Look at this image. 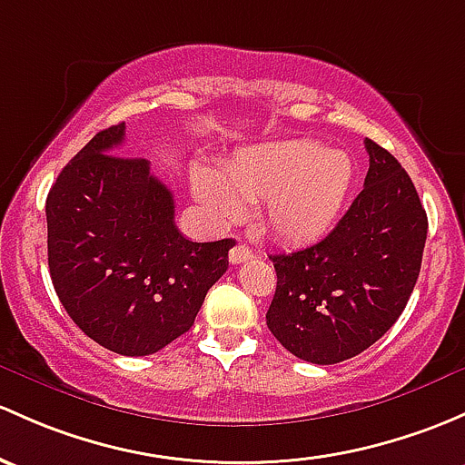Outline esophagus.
Instances as JSON below:
<instances>
[{"label": "esophagus", "instance_id": "34e87169", "mask_svg": "<svg viewBox=\"0 0 465 465\" xmlns=\"http://www.w3.org/2000/svg\"><path fill=\"white\" fill-rule=\"evenodd\" d=\"M249 258H253V252L245 245V242H238V245L232 247V252H229V261H232V265L245 262Z\"/></svg>", "mask_w": 465, "mask_h": 465}]
</instances>
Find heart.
Here are the masks:
<instances>
[{
	"instance_id": "1",
	"label": "heart",
	"mask_w": 465,
	"mask_h": 465,
	"mask_svg": "<svg viewBox=\"0 0 465 465\" xmlns=\"http://www.w3.org/2000/svg\"><path fill=\"white\" fill-rule=\"evenodd\" d=\"M354 167L343 151L314 140L245 146L223 163V175L193 167V195L220 220L262 203V227L278 241L302 245L325 236L348 200Z\"/></svg>"
}]
</instances>
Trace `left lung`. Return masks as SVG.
<instances>
[{"label": "left lung", "mask_w": 465, "mask_h": 465, "mask_svg": "<svg viewBox=\"0 0 465 465\" xmlns=\"http://www.w3.org/2000/svg\"><path fill=\"white\" fill-rule=\"evenodd\" d=\"M363 192L316 245L273 253L278 282L267 327L316 365L351 359L397 322L421 272L428 216L399 160L365 138Z\"/></svg>", "instance_id": "1"}]
</instances>
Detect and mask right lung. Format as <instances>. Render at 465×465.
Returning a JSON list of instances; mask_svg holds the SVG:
<instances>
[{
  "instance_id": "obj_1",
  "label": "right lung",
  "mask_w": 465,
  "mask_h": 465,
  "mask_svg": "<svg viewBox=\"0 0 465 465\" xmlns=\"http://www.w3.org/2000/svg\"><path fill=\"white\" fill-rule=\"evenodd\" d=\"M124 122L100 131L46 198L48 270L73 322L102 348L155 354L189 331L227 272L233 238L192 242L149 160L117 155Z\"/></svg>"
}]
</instances>
